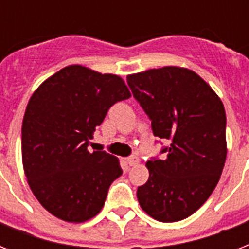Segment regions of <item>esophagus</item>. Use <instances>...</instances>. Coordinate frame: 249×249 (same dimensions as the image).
<instances>
[{
    "label": "esophagus",
    "instance_id": "obj_1",
    "mask_svg": "<svg viewBox=\"0 0 249 249\" xmlns=\"http://www.w3.org/2000/svg\"><path fill=\"white\" fill-rule=\"evenodd\" d=\"M126 163H128L130 166H134V165H137V164L140 163V159H138V156L133 155V156H130V158H128V159H126Z\"/></svg>",
    "mask_w": 249,
    "mask_h": 249
}]
</instances>
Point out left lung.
Returning <instances> with one entry per match:
<instances>
[{"instance_id":"obj_1","label":"left lung","mask_w":249,"mask_h":249,"mask_svg":"<svg viewBox=\"0 0 249 249\" xmlns=\"http://www.w3.org/2000/svg\"><path fill=\"white\" fill-rule=\"evenodd\" d=\"M133 97L169 146L164 160H148V181L137 190L141 208L160 222L196 212L220 181L226 113L220 97L191 70L168 66L128 76Z\"/></svg>"}]
</instances>
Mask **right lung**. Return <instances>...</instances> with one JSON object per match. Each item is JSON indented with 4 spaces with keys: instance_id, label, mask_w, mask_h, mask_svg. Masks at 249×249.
<instances>
[{
    "instance_id": "add662e5",
    "label": "right lung",
    "mask_w": 249,
    "mask_h": 249,
    "mask_svg": "<svg viewBox=\"0 0 249 249\" xmlns=\"http://www.w3.org/2000/svg\"><path fill=\"white\" fill-rule=\"evenodd\" d=\"M132 94L120 76L72 64L32 94L21 125V159L33 195L53 216L80 224L105 205L123 174L119 159L88 151L95 128Z\"/></svg>"
}]
</instances>
